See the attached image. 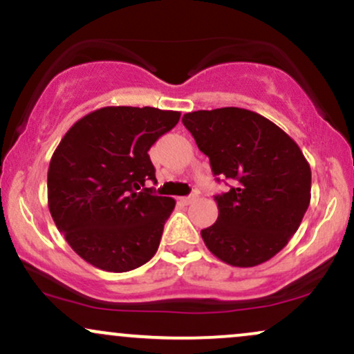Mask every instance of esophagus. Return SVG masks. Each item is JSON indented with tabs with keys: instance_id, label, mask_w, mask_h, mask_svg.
Instances as JSON below:
<instances>
[{
	"instance_id": "1",
	"label": "esophagus",
	"mask_w": 354,
	"mask_h": 354,
	"mask_svg": "<svg viewBox=\"0 0 354 354\" xmlns=\"http://www.w3.org/2000/svg\"><path fill=\"white\" fill-rule=\"evenodd\" d=\"M196 198H198V194H196V193H193V194H189V196H185V198H183V203H186V205H189V203L196 201Z\"/></svg>"
}]
</instances>
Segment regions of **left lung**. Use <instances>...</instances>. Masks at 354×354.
Listing matches in <instances>:
<instances>
[{
  "mask_svg": "<svg viewBox=\"0 0 354 354\" xmlns=\"http://www.w3.org/2000/svg\"><path fill=\"white\" fill-rule=\"evenodd\" d=\"M183 124L214 176L233 183L214 196L218 219L201 230L221 261L251 268L271 259L301 225L311 200V168L299 146L273 121L243 108L186 113Z\"/></svg>",
  "mask_w": 354,
  "mask_h": 354,
  "instance_id": "8db88e82",
  "label": "left lung"
}]
</instances>
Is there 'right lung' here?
Wrapping results in <instances>:
<instances>
[{
    "label": "right lung",
    "mask_w": 354,
    "mask_h": 354,
    "mask_svg": "<svg viewBox=\"0 0 354 354\" xmlns=\"http://www.w3.org/2000/svg\"><path fill=\"white\" fill-rule=\"evenodd\" d=\"M180 111L106 106L76 121L53 153L48 206L56 228L89 265L111 273L140 268L160 246L176 201L156 196L149 148Z\"/></svg>",
    "instance_id": "right-lung-1"
}]
</instances>
